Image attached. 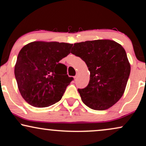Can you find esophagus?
Segmentation results:
<instances>
[{
    "label": "esophagus",
    "mask_w": 146,
    "mask_h": 146,
    "mask_svg": "<svg viewBox=\"0 0 146 146\" xmlns=\"http://www.w3.org/2000/svg\"><path fill=\"white\" fill-rule=\"evenodd\" d=\"M78 73H77V74L75 75V80H76V79L78 78Z\"/></svg>",
    "instance_id": "esophagus-1"
}]
</instances>
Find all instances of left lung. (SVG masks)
Wrapping results in <instances>:
<instances>
[{
  "label": "left lung",
  "instance_id": "obj_1",
  "mask_svg": "<svg viewBox=\"0 0 146 146\" xmlns=\"http://www.w3.org/2000/svg\"><path fill=\"white\" fill-rule=\"evenodd\" d=\"M71 53L86 62L90 73L88 85L78 89L82 101L94 110H105L116 103L129 80L131 66L121 45L111 40L75 43Z\"/></svg>",
  "mask_w": 146,
  "mask_h": 146
}]
</instances>
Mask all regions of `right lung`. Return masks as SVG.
I'll list each match as a JSON object with an SVG mask.
<instances>
[{"mask_svg":"<svg viewBox=\"0 0 146 146\" xmlns=\"http://www.w3.org/2000/svg\"><path fill=\"white\" fill-rule=\"evenodd\" d=\"M73 44L35 41L22 48L17 58L15 76L21 95L30 105L45 108L62 99L74 79L59 61L70 54Z\"/></svg>","mask_w":146,"mask_h":146,"instance_id":"right-lung-1","label":"right lung"}]
</instances>
